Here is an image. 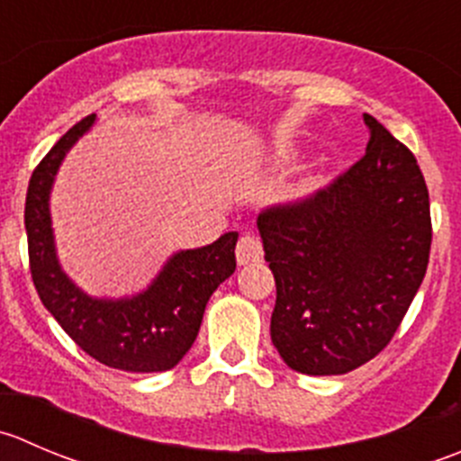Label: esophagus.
I'll return each mask as SVG.
<instances>
[{
    "mask_svg": "<svg viewBox=\"0 0 461 461\" xmlns=\"http://www.w3.org/2000/svg\"><path fill=\"white\" fill-rule=\"evenodd\" d=\"M261 258H263L261 240L252 234L240 236L239 245H236V261H239V266H248V263L261 261Z\"/></svg>",
    "mask_w": 461,
    "mask_h": 461,
    "instance_id": "obj_1",
    "label": "esophagus"
}]
</instances>
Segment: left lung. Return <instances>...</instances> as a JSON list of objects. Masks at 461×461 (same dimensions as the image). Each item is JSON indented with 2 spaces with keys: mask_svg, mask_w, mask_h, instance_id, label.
I'll return each instance as SVG.
<instances>
[{
  "mask_svg": "<svg viewBox=\"0 0 461 461\" xmlns=\"http://www.w3.org/2000/svg\"><path fill=\"white\" fill-rule=\"evenodd\" d=\"M367 153L315 194L258 213L275 275L272 344L294 372L338 376L385 349L430 258L417 158L365 114Z\"/></svg>",
  "mask_w": 461,
  "mask_h": 461,
  "instance_id": "8db88e82",
  "label": "left lung"
}]
</instances>
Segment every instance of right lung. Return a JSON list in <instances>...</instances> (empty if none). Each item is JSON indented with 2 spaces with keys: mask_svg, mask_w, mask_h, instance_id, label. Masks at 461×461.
<instances>
[{
  "mask_svg": "<svg viewBox=\"0 0 461 461\" xmlns=\"http://www.w3.org/2000/svg\"><path fill=\"white\" fill-rule=\"evenodd\" d=\"M92 123L89 114L71 126L31 176L24 225L33 285L65 333L94 360L123 372H167L195 342L213 290L236 270L239 234L230 231L207 248L177 252L153 285L132 299L112 302L80 293L58 266L49 191L65 153Z\"/></svg>",
  "mask_w": 461,
  "mask_h": 461,
  "instance_id": "right-lung-1",
  "label": "right lung"
}]
</instances>
